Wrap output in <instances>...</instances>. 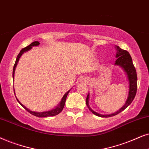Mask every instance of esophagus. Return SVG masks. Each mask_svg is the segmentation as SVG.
<instances>
[{
  "label": "esophagus",
  "instance_id": "esophagus-1",
  "mask_svg": "<svg viewBox=\"0 0 149 149\" xmlns=\"http://www.w3.org/2000/svg\"><path fill=\"white\" fill-rule=\"evenodd\" d=\"M80 80H81V82H87L88 79H87V78H86V77H82V78H81Z\"/></svg>",
  "mask_w": 149,
  "mask_h": 149
}]
</instances>
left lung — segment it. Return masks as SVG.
I'll return each instance as SVG.
<instances>
[{
    "instance_id": "obj_1",
    "label": "left lung",
    "mask_w": 149,
    "mask_h": 149,
    "mask_svg": "<svg viewBox=\"0 0 149 149\" xmlns=\"http://www.w3.org/2000/svg\"><path fill=\"white\" fill-rule=\"evenodd\" d=\"M116 50H117L116 57L117 58V59L115 61L114 65L121 67L127 73V78L129 80V88H130V91H129V95L127 100L125 102V104L119 110H118L117 112L112 113V114H99L97 112H95V111H93L92 109L90 108V106H89L88 105L89 95L88 94L86 100V106H88V109L90 110L91 112H93V114L96 115V116H100V117L108 118L119 114L120 112L123 111L126 108H127L128 106H130L131 103L133 102V100H134V99L135 98V96H136L137 92V80H138V78H137L136 68H135L134 65L133 64L132 57H131L130 53H129L127 51L124 50V49L120 48L118 46H116Z\"/></svg>"
}]
</instances>
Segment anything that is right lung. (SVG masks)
Masks as SVG:
<instances>
[{"instance_id":"1","label":"right lung","mask_w":149,"mask_h":149,"mask_svg":"<svg viewBox=\"0 0 149 149\" xmlns=\"http://www.w3.org/2000/svg\"><path fill=\"white\" fill-rule=\"evenodd\" d=\"M39 45V41H34V42L31 43L29 45H28V46L24 47V48H23L20 52H19V53L18 55H17V58H16V61H15L14 66H13V78H14V73H15V67H16L17 65V63H18V61H19V58H20V56H22V55L23 53H24V52H26L29 51V49H31L32 48V47L37 46V45ZM69 91H70V90H69ZM69 91H67V92L64 95V96L63 97L62 100H61V101L60 104H59L58 106L56 107V108H55L54 109H52V110H51L45 111V112H34V111L30 110L29 109H28L27 108H26V107L24 106L23 104H22L21 103L19 102V100H17V98L16 99H17V102H19V104H20L21 106H22L23 108H24L26 110H27L29 113H31V114L34 115V116H37V117H48V116H56V115L58 114L59 113H60L61 111L63 110V108H64V106H65V101H66V99H67V95H68ZM13 91H15L14 89H13ZM14 93H15V92H14Z\"/></svg>"}]
</instances>
